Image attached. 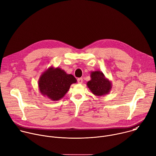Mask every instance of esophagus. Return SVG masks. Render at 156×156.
<instances>
[{
	"instance_id": "1",
	"label": "esophagus",
	"mask_w": 156,
	"mask_h": 156,
	"mask_svg": "<svg viewBox=\"0 0 156 156\" xmlns=\"http://www.w3.org/2000/svg\"><path fill=\"white\" fill-rule=\"evenodd\" d=\"M77 81H78V83H80V84H81V83H83V78H78Z\"/></svg>"
}]
</instances>
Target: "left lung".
Masks as SVG:
<instances>
[{"label":"left lung","mask_w":156,"mask_h":156,"mask_svg":"<svg viewBox=\"0 0 156 156\" xmlns=\"http://www.w3.org/2000/svg\"><path fill=\"white\" fill-rule=\"evenodd\" d=\"M90 80L87 86L95 96L101 97L108 94L112 88V83L100 70L90 72Z\"/></svg>","instance_id":"8db88e82"}]
</instances>
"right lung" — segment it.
<instances>
[{"mask_svg":"<svg viewBox=\"0 0 156 156\" xmlns=\"http://www.w3.org/2000/svg\"><path fill=\"white\" fill-rule=\"evenodd\" d=\"M77 80L71 74H67L59 67H49L40 76L38 81L40 93L53 101H58L64 97L71 84Z\"/></svg>","mask_w":156,"mask_h":156,"instance_id":"right-lung-1","label":"right lung"}]
</instances>
